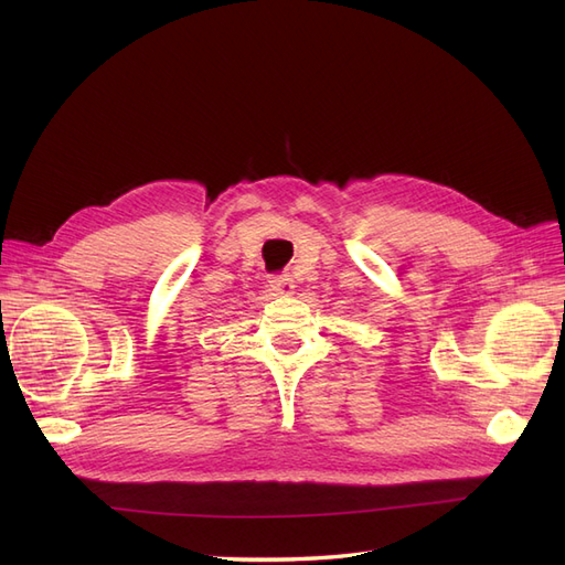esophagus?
I'll list each match as a JSON object with an SVG mask.
<instances>
[{
	"instance_id": "34e87169",
	"label": "esophagus",
	"mask_w": 565,
	"mask_h": 565,
	"mask_svg": "<svg viewBox=\"0 0 565 565\" xmlns=\"http://www.w3.org/2000/svg\"><path fill=\"white\" fill-rule=\"evenodd\" d=\"M268 282H270L273 292L280 295V297H289L295 292V280L289 276H273Z\"/></svg>"
}]
</instances>
